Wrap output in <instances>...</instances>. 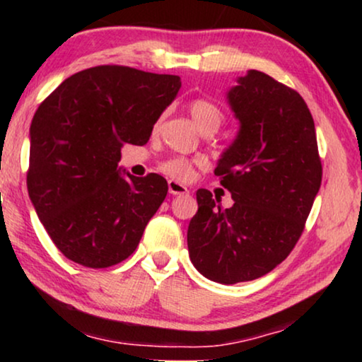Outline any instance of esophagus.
I'll return each mask as SVG.
<instances>
[{"instance_id":"1","label":"esophagus","mask_w":362,"mask_h":362,"mask_svg":"<svg viewBox=\"0 0 362 362\" xmlns=\"http://www.w3.org/2000/svg\"><path fill=\"white\" fill-rule=\"evenodd\" d=\"M168 189H170V194L173 196H181V194H187L189 189L185 185H181V182H177L175 180H170L168 181Z\"/></svg>"}]
</instances>
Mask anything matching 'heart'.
<instances>
[{
    "label": "heart",
    "instance_id": "1",
    "mask_svg": "<svg viewBox=\"0 0 362 362\" xmlns=\"http://www.w3.org/2000/svg\"><path fill=\"white\" fill-rule=\"evenodd\" d=\"M189 113L202 133H214L224 123V112L209 98H194L189 103ZM160 170L173 180L186 181L192 176V163L187 158L175 156L163 161Z\"/></svg>",
    "mask_w": 362,
    "mask_h": 362
}]
</instances>
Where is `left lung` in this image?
<instances>
[{"instance_id":"left-lung-1","label":"left lung","mask_w":362,"mask_h":362,"mask_svg":"<svg viewBox=\"0 0 362 362\" xmlns=\"http://www.w3.org/2000/svg\"><path fill=\"white\" fill-rule=\"evenodd\" d=\"M237 82L227 97L240 130L214 170L234 204L224 209L199 189L187 229L192 265L224 285L264 276L288 257L323 176L315 122L300 93L259 71Z\"/></svg>"}]
</instances>
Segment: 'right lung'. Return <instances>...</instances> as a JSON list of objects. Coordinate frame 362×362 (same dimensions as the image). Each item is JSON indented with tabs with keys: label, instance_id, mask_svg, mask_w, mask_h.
<instances>
[{
	"label": "right lung",
	"instance_id": "1",
	"mask_svg": "<svg viewBox=\"0 0 362 362\" xmlns=\"http://www.w3.org/2000/svg\"><path fill=\"white\" fill-rule=\"evenodd\" d=\"M181 78L97 66L66 78L31 122L28 192L69 260L107 269L128 259L168 194L156 173L122 176L123 145H145Z\"/></svg>",
	"mask_w": 362,
	"mask_h": 362
}]
</instances>
